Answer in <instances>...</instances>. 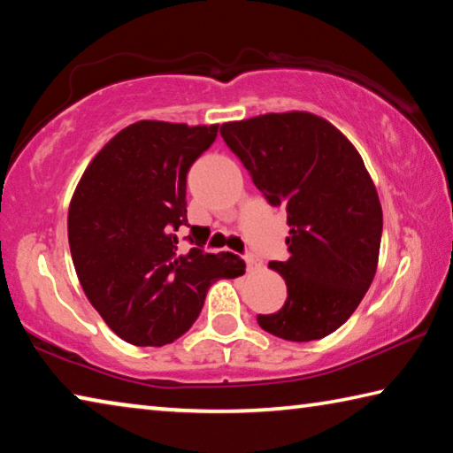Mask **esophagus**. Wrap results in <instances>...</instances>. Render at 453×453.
<instances>
[{
  "label": "esophagus",
  "mask_w": 453,
  "mask_h": 453,
  "mask_svg": "<svg viewBox=\"0 0 453 453\" xmlns=\"http://www.w3.org/2000/svg\"><path fill=\"white\" fill-rule=\"evenodd\" d=\"M245 264H248V270H259V267H262V259H259L257 256H245Z\"/></svg>",
  "instance_id": "34e87169"
}]
</instances>
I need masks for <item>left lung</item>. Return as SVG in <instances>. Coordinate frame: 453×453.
I'll return each instance as SVG.
<instances>
[{
  "mask_svg": "<svg viewBox=\"0 0 453 453\" xmlns=\"http://www.w3.org/2000/svg\"><path fill=\"white\" fill-rule=\"evenodd\" d=\"M219 134L288 213L289 257L270 262L288 297L257 324L288 342L321 340L346 324L378 270L383 216L372 175L354 143L310 111L227 121Z\"/></svg>",
  "mask_w": 453,
  "mask_h": 453,
  "instance_id": "1",
  "label": "left lung"
}]
</instances>
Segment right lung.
Segmentation results:
<instances>
[{"label": "right lung", "mask_w": 453, "mask_h": 453, "mask_svg": "<svg viewBox=\"0 0 453 453\" xmlns=\"http://www.w3.org/2000/svg\"><path fill=\"white\" fill-rule=\"evenodd\" d=\"M218 127L135 121L96 153L72 196L67 237L75 273L89 303L132 346L178 340L197 319L211 283L245 272L242 257L205 254L191 235L196 248L181 254L175 235L188 226V172Z\"/></svg>", "instance_id": "obj_1"}]
</instances>
